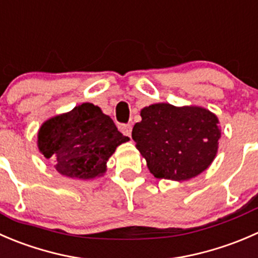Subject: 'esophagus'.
Listing matches in <instances>:
<instances>
[{
	"label": "esophagus",
	"mask_w": 258,
	"mask_h": 258,
	"mask_svg": "<svg viewBox=\"0 0 258 258\" xmlns=\"http://www.w3.org/2000/svg\"><path fill=\"white\" fill-rule=\"evenodd\" d=\"M132 129L133 128L130 124H123V125H120V132L124 135H128V137H130V134H132Z\"/></svg>",
	"instance_id": "1"
}]
</instances>
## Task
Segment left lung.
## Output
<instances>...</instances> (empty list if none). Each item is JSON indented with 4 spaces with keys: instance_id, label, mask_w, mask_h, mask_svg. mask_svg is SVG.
<instances>
[{
    "instance_id": "1",
    "label": "left lung",
    "mask_w": 258,
    "mask_h": 258,
    "mask_svg": "<svg viewBox=\"0 0 258 258\" xmlns=\"http://www.w3.org/2000/svg\"><path fill=\"white\" fill-rule=\"evenodd\" d=\"M132 138L155 178L187 180L210 167L218 149V119L198 106L153 104L140 111Z\"/></svg>"
}]
</instances>
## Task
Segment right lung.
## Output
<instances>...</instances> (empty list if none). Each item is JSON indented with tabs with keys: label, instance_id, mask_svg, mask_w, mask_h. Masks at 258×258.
<instances>
[{
	"label": "right lung",
	"instance_id": "right-lung-1",
	"mask_svg": "<svg viewBox=\"0 0 258 258\" xmlns=\"http://www.w3.org/2000/svg\"><path fill=\"white\" fill-rule=\"evenodd\" d=\"M37 137L40 152L55 162L56 170L79 179L103 174L116 147L129 140L119 132L110 116L90 103L48 119Z\"/></svg>",
	"mask_w": 258,
	"mask_h": 258
}]
</instances>
